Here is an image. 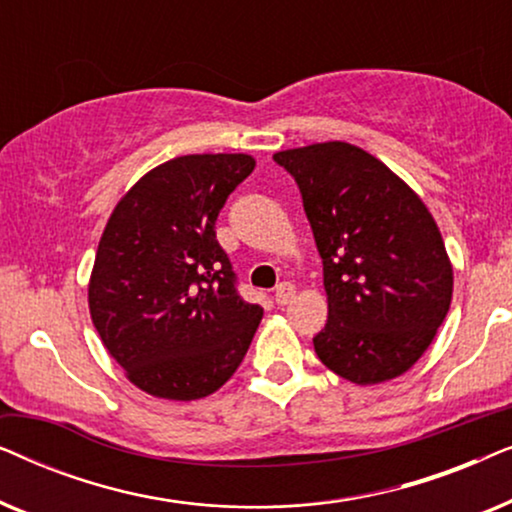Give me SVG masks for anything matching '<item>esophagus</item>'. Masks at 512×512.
I'll list each match as a JSON object with an SVG mask.
<instances>
[{
	"mask_svg": "<svg viewBox=\"0 0 512 512\" xmlns=\"http://www.w3.org/2000/svg\"><path fill=\"white\" fill-rule=\"evenodd\" d=\"M293 296H296V289H293V284L282 282V284L277 286V291H275V303H277L279 307H284V305L291 303Z\"/></svg>",
	"mask_w": 512,
	"mask_h": 512,
	"instance_id": "34e87169",
	"label": "esophagus"
}]
</instances>
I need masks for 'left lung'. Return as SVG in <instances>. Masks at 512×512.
<instances>
[{"label": "left lung", "mask_w": 512, "mask_h": 512, "mask_svg": "<svg viewBox=\"0 0 512 512\" xmlns=\"http://www.w3.org/2000/svg\"><path fill=\"white\" fill-rule=\"evenodd\" d=\"M296 179L324 261L328 321L314 352L368 387L403 375L436 338L454 272L422 198L382 160L347 142L277 151Z\"/></svg>", "instance_id": "left-lung-1"}]
</instances>
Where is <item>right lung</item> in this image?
<instances>
[{"label": "right lung", "mask_w": 512, "mask_h": 512, "mask_svg": "<svg viewBox=\"0 0 512 512\" xmlns=\"http://www.w3.org/2000/svg\"><path fill=\"white\" fill-rule=\"evenodd\" d=\"M247 153H193L153 167L118 200L88 282L90 319L137 389L195 401L240 366L263 310L244 303L216 216L254 172Z\"/></svg>", "instance_id": "obj_1"}]
</instances>
